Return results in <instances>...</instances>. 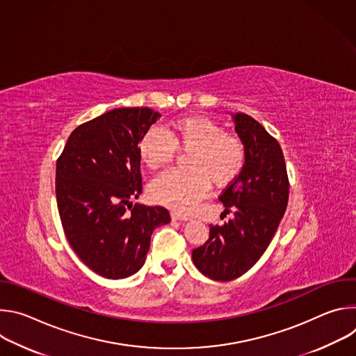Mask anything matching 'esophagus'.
I'll return each instance as SVG.
<instances>
[{
  "instance_id": "34e87169",
  "label": "esophagus",
  "mask_w": 356,
  "mask_h": 356,
  "mask_svg": "<svg viewBox=\"0 0 356 356\" xmlns=\"http://www.w3.org/2000/svg\"><path fill=\"white\" fill-rule=\"evenodd\" d=\"M170 216H172V218H173V220H179V221H188V220H190V217H188V216L181 214V213H177V211H172V213H170Z\"/></svg>"
}]
</instances>
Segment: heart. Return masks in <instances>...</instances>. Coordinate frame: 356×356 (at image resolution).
Returning a JSON list of instances; mask_svg holds the SVG:
<instances>
[{
	"instance_id": "1",
	"label": "heart",
	"mask_w": 356,
	"mask_h": 356,
	"mask_svg": "<svg viewBox=\"0 0 356 356\" xmlns=\"http://www.w3.org/2000/svg\"><path fill=\"white\" fill-rule=\"evenodd\" d=\"M176 149L190 150L186 169H170L149 186L152 200L177 211H190L209 191L232 183L245 162V149L238 136L225 132L213 118L186 114L173 118L166 131L149 129L139 140L140 162L156 170L172 162Z\"/></svg>"
}]
</instances>
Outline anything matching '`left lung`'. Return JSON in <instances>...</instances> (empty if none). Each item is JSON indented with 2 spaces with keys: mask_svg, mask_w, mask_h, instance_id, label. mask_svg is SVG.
Here are the masks:
<instances>
[{
  "mask_svg": "<svg viewBox=\"0 0 356 356\" xmlns=\"http://www.w3.org/2000/svg\"><path fill=\"white\" fill-rule=\"evenodd\" d=\"M245 147V163L218 197L234 218L210 225V238L193 249L195 268L210 279L228 282L255 265L269 246L289 201V177L279 142L252 117L234 115Z\"/></svg>",
  "mask_w": 356,
  "mask_h": 356,
  "instance_id": "1",
  "label": "left lung"
}]
</instances>
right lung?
Here are the masks:
<instances>
[{
	"label": "right lung",
	"mask_w": 356,
	"mask_h": 356,
	"mask_svg": "<svg viewBox=\"0 0 356 356\" xmlns=\"http://www.w3.org/2000/svg\"><path fill=\"white\" fill-rule=\"evenodd\" d=\"M161 117L146 107L115 108L79 125L56 162V201L66 238L92 272H138L150 235L170 222L163 207L132 206L142 193L140 138Z\"/></svg>",
	"instance_id": "obj_1"
}]
</instances>
